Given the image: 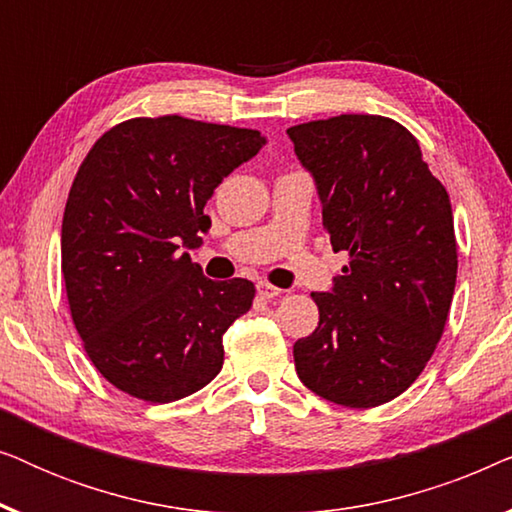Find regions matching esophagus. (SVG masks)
I'll return each instance as SVG.
<instances>
[{
  "label": "esophagus",
  "instance_id": "obj_1",
  "mask_svg": "<svg viewBox=\"0 0 512 512\" xmlns=\"http://www.w3.org/2000/svg\"><path fill=\"white\" fill-rule=\"evenodd\" d=\"M256 291H258V296L261 298H277L279 293H282V289H277V286H272L270 282H258L256 284Z\"/></svg>",
  "mask_w": 512,
  "mask_h": 512
}]
</instances>
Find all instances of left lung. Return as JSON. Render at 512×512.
Returning a JSON list of instances; mask_svg holds the SVG:
<instances>
[{
	"label": "left lung",
	"instance_id": "left-lung-1",
	"mask_svg": "<svg viewBox=\"0 0 512 512\" xmlns=\"http://www.w3.org/2000/svg\"><path fill=\"white\" fill-rule=\"evenodd\" d=\"M286 132L333 251L349 254L333 291L312 293L319 326L293 345L298 377L326 401L375 408L422 375L445 331L457 284L450 195L391 118L340 114Z\"/></svg>",
	"mask_w": 512,
	"mask_h": 512
}]
</instances>
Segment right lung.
<instances>
[{
  "mask_svg": "<svg viewBox=\"0 0 512 512\" xmlns=\"http://www.w3.org/2000/svg\"><path fill=\"white\" fill-rule=\"evenodd\" d=\"M263 144L258 130L130 118L83 158L62 216V277L83 349L116 389L170 403L219 375L223 333L256 289L212 282L179 249L200 247L214 188Z\"/></svg>",
  "mask_w": 512,
  "mask_h": 512,
  "instance_id": "obj_1",
  "label": "right lung"
}]
</instances>
